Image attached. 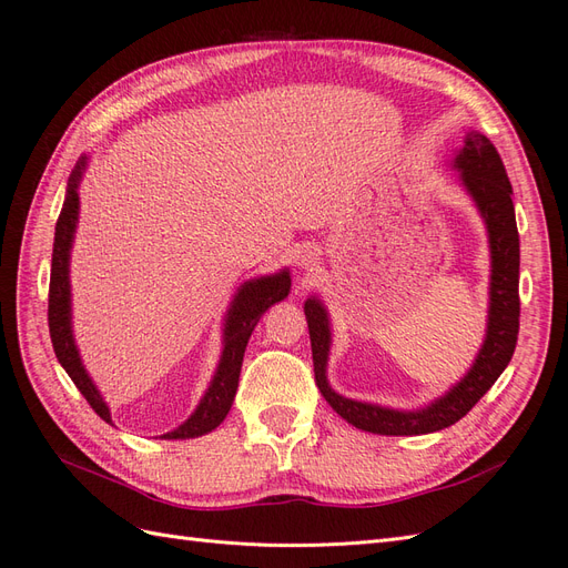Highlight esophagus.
<instances>
[{"label": "esophagus", "instance_id": "obj_1", "mask_svg": "<svg viewBox=\"0 0 568 568\" xmlns=\"http://www.w3.org/2000/svg\"><path fill=\"white\" fill-rule=\"evenodd\" d=\"M315 260H317V257H315L313 251H305V253L301 255V265H303V267H313Z\"/></svg>", "mask_w": 568, "mask_h": 568}]
</instances>
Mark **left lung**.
<instances>
[{
    "label": "left lung",
    "mask_w": 568,
    "mask_h": 568,
    "mask_svg": "<svg viewBox=\"0 0 568 568\" xmlns=\"http://www.w3.org/2000/svg\"><path fill=\"white\" fill-rule=\"evenodd\" d=\"M454 166L462 172L464 186L473 195L475 205L483 212L489 248H493V282H489V322L487 336L468 375L458 385L437 398L423 410L404 413L373 404L351 402L327 385V354H329V322L317 298L305 301V320H308L315 382L327 398V404L358 430L375 435H427L462 420L466 413L480 402L487 389L509 365L518 339V229L511 201V183L504 170L497 148L478 131H470L464 150L456 155Z\"/></svg>",
    "instance_id": "1"
}]
</instances>
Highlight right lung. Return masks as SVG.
Listing matches in <instances>:
<instances>
[{
    "label": "right lung",
    "instance_id": "right-lung-1",
    "mask_svg": "<svg viewBox=\"0 0 568 568\" xmlns=\"http://www.w3.org/2000/svg\"><path fill=\"white\" fill-rule=\"evenodd\" d=\"M85 166V160L75 164L71 172L69 189H67V201L64 207L59 212L57 229H54V251H52V272H50V305H48V325L54 354L61 363V367L69 373L73 385L85 396V402L93 406L98 416L106 423H112L110 408L102 402L100 392L95 389L93 379L88 377L85 367L79 358V351L73 344L71 334V294H69V251L75 232V220H79V181L81 172ZM291 277L288 272L272 274V277H260L253 282H246L241 286L239 296L234 298L232 311H229L226 325H224V351L222 361L217 367V375H214L207 394L203 396L201 406L195 408L193 416L179 425L174 433H166L164 439H186L197 437L214 430L224 418L229 408L234 404L236 387H239V375H241V363H243V351L251 339V332L255 329L257 320L263 313L277 301L288 296Z\"/></svg>",
    "mask_w": 568,
    "mask_h": 568
}]
</instances>
